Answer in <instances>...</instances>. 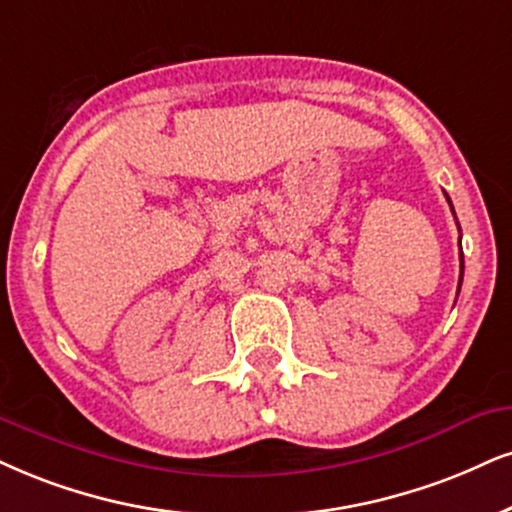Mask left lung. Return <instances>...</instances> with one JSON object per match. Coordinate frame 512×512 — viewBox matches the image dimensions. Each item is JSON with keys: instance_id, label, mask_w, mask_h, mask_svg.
I'll return each mask as SVG.
<instances>
[{"instance_id": "1", "label": "left lung", "mask_w": 512, "mask_h": 512, "mask_svg": "<svg viewBox=\"0 0 512 512\" xmlns=\"http://www.w3.org/2000/svg\"><path fill=\"white\" fill-rule=\"evenodd\" d=\"M446 199H449V197H446ZM449 204H451V199H449ZM451 211H453V206H451ZM460 261H463V258H460ZM460 280H463V273H460Z\"/></svg>"}]
</instances>
